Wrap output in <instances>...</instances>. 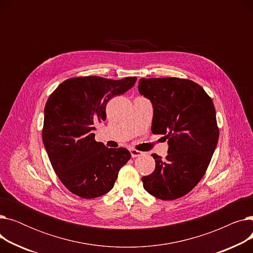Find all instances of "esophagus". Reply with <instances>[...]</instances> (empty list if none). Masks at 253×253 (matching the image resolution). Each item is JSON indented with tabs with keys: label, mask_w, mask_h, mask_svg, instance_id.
<instances>
[{
	"label": "esophagus",
	"mask_w": 253,
	"mask_h": 253,
	"mask_svg": "<svg viewBox=\"0 0 253 253\" xmlns=\"http://www.w3.org/2000/svg\"><path fill=\"white\" fill-rule=\"evenodd\" d=\"M130 154H131V157H132V158H136V157L141 156V155H142V152L137 151V150H135V149H131V150H130Z\"/></svg>",
	"instance_id": "1"
}]
</instances>
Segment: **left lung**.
I'll list each match as a JSON object with an SVG mask.
<instances>
[{
	"label": "left lung",
	"mask_w": 253,
	"mask_h": 253,
	"mask_svg": "<svg viewBox=\"0 0 253 253\" xmlns=\"http://www.w3.org/2000/svg\"><path fill=\"white\" fill-rule=\"evenodd\" d=\"M139 93L151 99L152 132L168 140L165 159L141 178L143 188L164 201L190 193L204 176L219 136L215 108L203 87L180 78L140 79Z\"/></svg>",
	"instance_id": "obj_1"
}]
</instances>
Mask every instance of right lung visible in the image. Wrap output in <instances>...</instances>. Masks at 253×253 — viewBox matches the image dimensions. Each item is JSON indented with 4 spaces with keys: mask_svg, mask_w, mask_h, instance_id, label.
<instances>
[{
    "mask_svg": "<svg viewBox=\"0 0 253 253\" xmlns=\"http://www.w3.org/2000/svg\"><path fill=\"white\" fill-rule=\"evenodd\" d=\"M136 80L70 78L50 94L42 138L53 170L71 193L93 199L113 189L120 169L131 155L127 149H109L97 142L92 130L105 120L109 100L124 94Z\"/></svg>",
    "mask_w": 253,
    "mask_h": 253,
    "instance_id": "1",
    "label": "right lung"
}]
</instances>
